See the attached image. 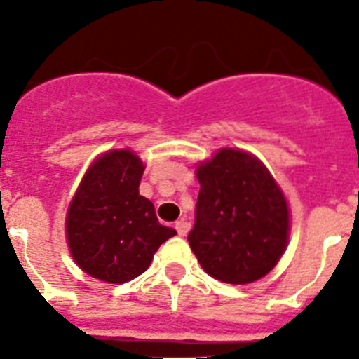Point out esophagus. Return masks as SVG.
Wrapping results in <instances>:
<instances>
[{"mask_svg": "<svg viewBox=\"0 0 359 359\" xmlns=\"http://www.w3.org/2000/svg\"><path fill=\"white\" fill-rule=\"evenodd\" d=\"M190 230V224L187 221H177L176 223V231L180 237H185Z\"/></svg>", "mask_w": 359, "mask_h": 359, "instance_id": "esophagus-1", "label": "esophagus"}]
</instances>
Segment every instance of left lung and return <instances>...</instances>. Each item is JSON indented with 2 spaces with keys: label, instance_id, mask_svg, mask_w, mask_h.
<instances>
[{
  "label": "left lung",
  "instance_id": "left-lung-1",
  "mask_svg": "<svg viewBox=\"0 0 359 359\" xmlns=\"http://www.w3.org/2000/svg\"><path fill=\"white\" fill-rule=\"evenodd\" d=\"M201 185L189 244L201 268L226 284H250L280 261L290 237V210L262 161L221 149L198 167Z\"/></svg>",
  "mask_w": 359,
  "mask_h": 359
}]
</instances>
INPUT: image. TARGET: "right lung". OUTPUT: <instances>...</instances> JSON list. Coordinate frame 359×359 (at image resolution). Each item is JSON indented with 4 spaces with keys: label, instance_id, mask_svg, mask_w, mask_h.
Listing matches in <instances>:
<instances>
[{
    "label": "right lung",
    "instance_id": "1",
    "mask_svg": "<svg viewBox=\"0 0 359 359\" xmlns=\"http://www.w3.org/2000/svg\"><path fill=\"white\" fill-rule=\"evenodd\" d=\"M144 163L129 149L104 152L82 177L66 215L69 252L98 280L123 284L151 266L176 230L158 223L154 205L140 196Z\"/></svg>",
    "mask_w": 359,
    "mask_h": 359
}]
</instances>
